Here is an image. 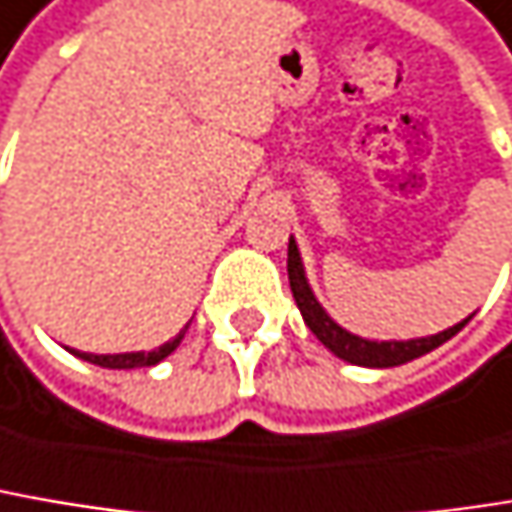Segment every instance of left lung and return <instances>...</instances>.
Listing matches in <instances>:
<instances>
[{
  "label": "left lung",
  "instance_id": "8db88e82",
  "mask_svg": "<svg viewBox=\"0 0 512 512\" xmlns=\"http://www.w3.org/2000/svg\"><path fill=\"white\" fill-rule=\"evenodd\" d=\"M287 275H290V290H293V299L302 310L304 325L316 334V340L337 354L340 360L354 363V366H369V369H390V366H401V363H410L428 351L440 349L442 343H448L457 331H463V325L475 316H466L463 322L445 328L440 334H431V337H413V340H366V337H357L346 331L337 319H331V313L319 304V299L313 296L310 284H307V275H304L302 252L296 246V240L290 237V246H287Z\"/></svg>",
  "mask_w": 512,
  "mask_h": 512
}]
</instances>
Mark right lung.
<instances>
[{
  "label": "right lung",
  "instance_id": "right-lung-1",
  "mask_svg": "<svg viewBox=\"0 0 512 512\" xmlns=\"http://www.w3.org/2000/svg\"><path fill=\"white\" fill-rule=\"evenodd\" d=\"M187 328H190V322H187L169 343H163V346H158V349L152 351H122V354H90V351L75 349L70 351L75 357H81V360H87V363H96V366H102V369H140V366H158L163 357H169L172 351L181 346Z\"/></svg>",
  "mask_w": 512,
  "mask_h": 512
}]
</instances>
